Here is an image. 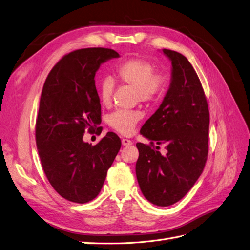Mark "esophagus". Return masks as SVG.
I'll return each mask as SVG.
<instances>
[{
    "instance_id": "34e87169",
    "label": "esophagus",
    "mask_w": 250,
    "mask_h": 250,
    "mask_svg": "<svg viewBox=\"0 0 250 250\" xmlns=\"http://www.w3.org/2000/svg\"><path fill=\"white\" fill-rule=\"evenodd\" d=\"M121 144H123V146H130L133 144V142H132V140L127 139V138H123L121 139Z\"/></svg>"
}]
</instances>
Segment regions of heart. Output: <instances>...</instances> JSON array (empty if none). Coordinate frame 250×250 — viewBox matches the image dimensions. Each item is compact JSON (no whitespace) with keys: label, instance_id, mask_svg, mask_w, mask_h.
Returning <instances> with one entry per match:
<instances>
[{"label":"heart","instance_id":"1","mask_svg":"<svg viewBox=\"0 0 250 250\" xmlns=\"http://www.w3.org/2000/svg\"><path fill=\"white\" fill-rule=\"evenodd\" d=\"M115 76L123 84L134 88L135 101L153 104L163 96L168 85V74L166 70H156L153 62L145 58H131L121 62L115 69ZM114 83L111 78H104L99 83L98 93L104 105L112 102ZM141 119L136 111H116L108 117V124L121 135H131Z\"/></svg>","mask_w":250,"mask_h":250}]
</instances>
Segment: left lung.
Wrapping results in <instances>:
<instances>
[{
	"label": "left lung",
	"instance_id": "obj_1",
	"mask_svg": "<svg viewBox=\"0 0 250 250\" xmlns=\"http://www.w3.org/2000/svg\"><path fill=\"white\" fill-rule=\"evenodd\" d=\"M172 61V83L159 109L140 133L151 140L137 142L136 176L146 200L173 205L188 194L202 174L208 154L209 111L200 80L184 55L163 49ZM166 145L163 156L155 144Z\"/></svg>",
	"mask_w": 250,
	"mask_h": 250
}]
</instances>
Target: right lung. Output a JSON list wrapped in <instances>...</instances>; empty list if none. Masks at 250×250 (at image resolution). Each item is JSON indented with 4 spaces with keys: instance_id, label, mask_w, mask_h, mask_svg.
<instances>
[{
    "instance_id": "1",
    "label": "right lung",
    "mask_w": 250,
    "mask_h": 250,
    "mask_svg": "<svg viewBox=\"0 0 250 250\" xmlns=\"http://www.w3.org/2000/svg\"><path fill=\"white\" fill-rule=\"evenodd\" d=\"M118 56L109 48L74 50L56 62L42 87L35 123L37 147L47 179L68 201L87 203L97 197L121 146L113 132L95 146L83 140L85 131L93 132L102 123L96 71Z\"/></svg>"
}]
</instances>
